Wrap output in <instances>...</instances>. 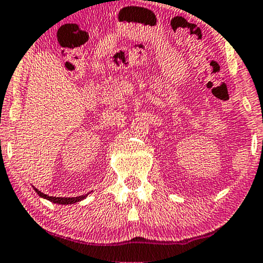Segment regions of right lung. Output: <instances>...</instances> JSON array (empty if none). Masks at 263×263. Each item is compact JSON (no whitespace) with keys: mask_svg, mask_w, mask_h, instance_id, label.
Wrapping results in <instances>:
<instances>
[{"mask_svg":"<svg viewBox=\"0 0 263 263\" xmlns=\"http://www.w3.org/2000/svg\"><path fill=\"white\" fill-rule=\"evenodd\" d=\"M34 190H35V192L40 196V197L45 198V200L52 202V203H58V204H73V203H77V202L84 200V198L87 197L88 195H89V194H85V195L78 196V197H53V196H47L45 194H43V192L39 191V190L35 189V187H34Z\"/></svg>","mask_w":263,"mask_h":263,"instance_id":"obj_1","label":"right lung"}]
</instances>
